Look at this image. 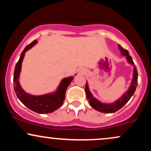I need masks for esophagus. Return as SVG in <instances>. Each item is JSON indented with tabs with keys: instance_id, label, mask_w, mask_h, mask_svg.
Instances as JSON below:
<instances>
[{
	"instance_id": "34e87169",
	"label": "esophagus",
	"mask_w": 151,
	"mask_h": 151,
	"mask_svg": "<svg viewBox=\"0 0 151 151\" xmlns=\"http://www.w3.org/2000/svg\"><path fill=\"white\" fill-rule=\"evenodd\" d=\"M79 73L80 74H84V73H85V72H84V69H82V68L79 69Z\"/></svg>"
}]
</instances>
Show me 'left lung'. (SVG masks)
<instances>
[{"label":"left lung","instance_id":"8db88e82","mask_svg":"<svg viewBox=\"0 0 151 151\" xmlns=\"http://www.w3.org/2000/svg\"><path fill=\"white\" fill-rule=\"evenodd\" d=\"M118 46H119V49L120 50L121 55H122L123 56L126 57V60H127V62H129L130 65H133V79L132 81H131V85H130L127 91H126L119 99H117L116 101H115L113 102V103L111 104L102 103V102L99 101L98 99H96L93 96L92 93H91V91H90L89 86H88V83L87 81H86L85 86L86 99H88L90 106H91L92 108L94 109L95 110L101 112V113H114V112L117 111L118 110H119V109L122 108V107L129 101L130 99H131V96L133 95V93H134L135 91H136V89L137 84H138V82H137L138 72H137L136 67V65H135L134 62L133 61L132 58L129 55V51H128V50L124 49L120 45H118Z\"/></svg>","mask_w":151,"mask_h":151}]
</instances>
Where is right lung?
Returning <instances> with one entry per match:
<instances>
[{
	"label": "right lung",
	"mask_w": 151,
	"mask_h": 151,
	"mask_svg": "<svg viewBox=\"0 0 151 151\" xmlns=\"http://www.w3.org/2000/svg\"><path fill=\"white\" fill-rule=\"evenodd\" d=\"M37 42V41L36 40L31 42L29 45L26 47L20 55V59L15 65L14 74H13L14 89L19 100L29 109L38 114L52 113L58 110L63 104L64 100L65 99L66 91L70 84L71 81L74 79V77L71 76V77L62 79L59 84L58 89L54 92L39 95V96H35V95H31L30 93H26L22 89L19 82L22 62L26 52L35 45Z\"/></svg>",
	"instance_id": "obj_1"
}]
</instances>
